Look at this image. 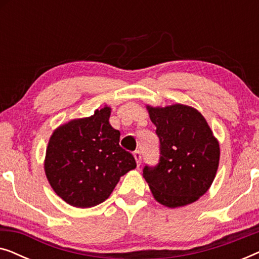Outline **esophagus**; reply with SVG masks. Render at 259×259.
Wrapping results in <instances>:
<instances>
[{
    "mask_svg": "<svg viewBox=\"0 0 259 259\" xmlns=\"http://www.w3.org/2000/svg\"><path fill=\"white\" fill-rule=\"evenodd\" d=\"M133 155H134V158H136V161H137L138 166H140V164H141V153H140V151H136L133 153Z\"/></svg>",
    "mask_w": 259,
    "mask_h": 259,
    "instance_id": "obj_1",
    "label": "esophagus"
}]
</instances>
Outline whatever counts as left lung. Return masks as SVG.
I'll return each instance as SVG.
<instances>
[{"mask_svg": "<svg viewBox=\"0 0 259 259\" xmlns=\"http://www.w3.org/2000/svg\"><path fill=\"white\" fill-rule=\"evenodd\" d=\"M160 140V160L144 167L154 199L166 207L186 206L207 192L215 178L221 148L206 119L198 109L173 104L146 105Z\"/></svg>", "mask_w": 259, "mask_h": 259, "instance_id": "1", "label": "left lung"}]
</instances>
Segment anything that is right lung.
Segmentation results:
<instances>
[{
  "label": "right lung",
  "mask_w": 259,
  "mask_h": 259,
  "mask_svg": "<svg viewBox=\"0 0 259 259\" xmlns=\"http://www.w3.org/2000/svg\"><path fill=\"white\" fill-rule=\"evenodd\" d=\"M105 105L87 118L62 123L49 138L45 173L54 192L74 207L97 206L111 196L120 178L137 167L120 147V132L109 123Z\"/></svg>",
  "instance_id": "obj_1"
}]
</instances>
